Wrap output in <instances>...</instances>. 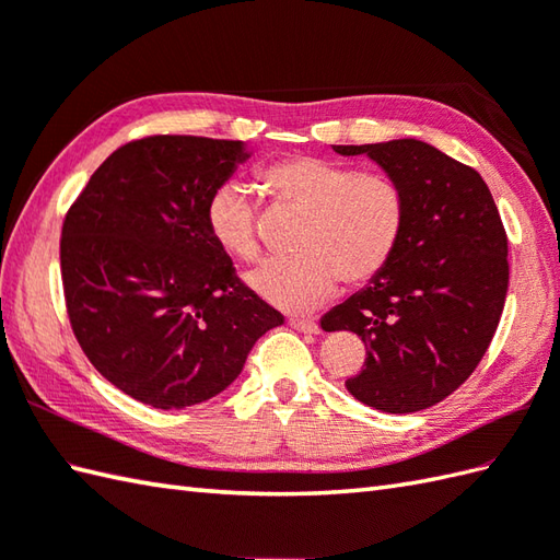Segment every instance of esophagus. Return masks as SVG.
<instances>
[{
  "instance_id": "1",
  "label": "esophagus",
  "mask_w": 560,
  "mask_h": 560,
  "mask_svg": "<svg viewBox=\"0 0 560 560\" xmlns=\"http://www.w3.org/2000/svg\"><path fill=\"white\" fill-rule=\"evenodd\" d=\"M289 324L298 331H305V334H317L319 331V324L315 319H307V317H291Z\"/></svg>"
}]
</instances>
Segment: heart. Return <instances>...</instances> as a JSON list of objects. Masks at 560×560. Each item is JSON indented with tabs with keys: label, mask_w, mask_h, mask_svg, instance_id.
<instances>
[{
	"label": "heart",
	"mask_w": 560,
	"mask_h": 560,
	"mask_svg": "<svg viewBox=\"0 0 560 560\" xmlns=\"http://www.w3.org/2000/svg\"><path fill=\"white\" fill-rule=\"evenodd\" d=\"M281 205L303 212L293 259H277L250 277L255 291L283 310H312L339 281L362 285L392 262L408 221V192L382 168H358L319 154H285L255 168ZM205 229L233 259L257 262L255 205L233 180L205 200Z\"/></svg>",
	"instance_id": "heart-1"
}]
</instances>
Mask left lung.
Segmentation results:
<instances>
[{"instance_id":"left-lung-1","label":"left lung","mask_w":560,"mask_h":560,"mask_svg":"<svg viewBox=\"0 0 560 560\" xmlns=\"http://www.w3.org/2000/svg\"><path fill=\"white\" fill-rule=\"evenodd\" d=\"M368 154L408 192V221L382 275L322 317L368 346L346 388L382 412H418L475 372L497 334L509 291V238L472 166L422 140L334 145Z\"/></svg>"}]
</instances>
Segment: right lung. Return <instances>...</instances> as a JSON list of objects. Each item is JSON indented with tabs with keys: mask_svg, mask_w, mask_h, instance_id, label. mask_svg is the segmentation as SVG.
Listing matches in <instances>:
<instances>
[{
	"mask_svg": "<svg viewBox=\"0 0 560 560\" xmlns=\"http://www.w3.org/2000/svg\"><path fill=\"white\" fill-rule=\"evenodd\" d=\"M241 140L148 136L114 150L61 226L71 329L93 368L160 410L210 400L283 324L205 229V200L248 160Z\"/></svg>",
	"mask_w": 560,
	"mask_h": 560,
	"instance_id": "obj_1",
	"label": "right lung"
}]
</instances>
